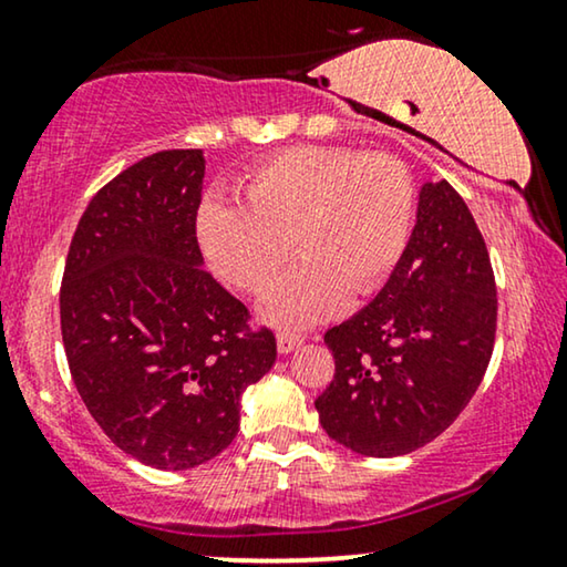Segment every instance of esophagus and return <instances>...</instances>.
<instances>
[{"mask_svg": "<svg viewBox=\"0 0 567 567\" xmlns=\"http://www.w3.org/2000/svg\"><path fill=\"white\" fill-rule=\"evenodd\" d=\"M301 343H305V336H299V332H278L276 336L278 353H291L293 348H299Z\"/></svg>", "mask_w": 567, "mask_h": 567, "instance_id": "1", "label": "esophagus"}]
</instances>
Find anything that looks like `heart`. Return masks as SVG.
<instances>
[{
	"label": "heart",
	"mask_w": 567,
	"mask_h": 567,
	"mask_svg": "<svg viewBox=\"0 0 567 567\" xmlns=\"http://www.w3.org/2000/svg\"><path fill=\"white\" fill-rule=\"evenodd\" d=\"M239 193L243 206H200L198 243L216 276L247 293L276 281L293 243L301 262L260 301V315L284 328L328 320L348 291L382 289L413 231V177L386 152L293 146L260 162Z\"/></svg>",
	"instance_id": "1"
}]
</instances>
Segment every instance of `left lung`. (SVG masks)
Masks as SVG:
<instances>
[{
    "label": "left lung",
    "mask_w": 567,
    "mask_h": 567,
    "mask_svg": "<svg viewBox=\"0 0 567 567\" xmlns=\"http://www.w3.org/2000/svg\"><path fill=\"white\" fill-rule=\"evenodd\" d=\"M495 320L491 255L467 204L446 181L425 183L390 281L324 332L336 377L315 400L322 429L363 456L425 446L483 382Z\"/></svg>",
    "instance_id": "obj_1"
}]
</instances>
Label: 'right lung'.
Returning <instances> with one entry per match:
<instances>
[{"instance_id": "add662e5", "label": "right lung", "mask_w": 567, "mask_h": 567, "mask_svg": "<svg viewBox=\"0 0 567 567\" xmlns=\"http://www.w3.org/2000/svg\"><path fill=\"white\" fill-rule=\"evenodd\" d=\"M200 150L144 157L84 208L61 281V338L90 415L154 470L198 467L231 444L239 398L276 338L212 274L196 237Z\"/></svg>"}]
</instances>
